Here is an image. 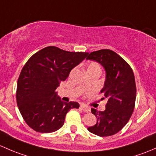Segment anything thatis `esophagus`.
I'll return each mask as SVG.
<instances>
[{
    "mask_svg": "<svg viewBox=\"0 0 156 156\" xmlns=\"http://www.w3.org/2000/svg\"><path fill=\"white\" fill-rule=\"evenodd\" d=\"M80 109L81 110H83V112H85V113H89L90 112V109L89 108V107H86V106H84V105H80Z\"/></svg>",
    "mask_w": 156,
    "mask_h": 156,
    "instance_id": "obj_1",
    "label": "esophagus"
}]
</instances>
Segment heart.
<instances>
[{"label":"heart","instance_id":"obj_1","mask_svg":"<svg viewBox=\"0 0 156 156\" xmlns=\"http://www.w3.org/2000/svg\"><path fill=\"white\" fill-rule=\"evenodd\" d=\"M97 69L101 70L100 65H99L98 63H96V62H91V63L89 64V66H88V70H97Z\"/></svg>","mask_w":156,"mask_h":156}]
</instances>
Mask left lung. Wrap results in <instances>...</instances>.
I'll use <instances>...</instances> for the list:
<instances>
[{
  "label": "left lung",
  "instance_id": "obj_1",
  "mask_svg": "<svg viewBox=\"0 0 156 156\" xmlns=\"http://www.w3.org/2000/svg\"><path fill=\"white\" fill-rule=\"evenodd\" d=\"M86 59L104 67L106 80L101 93L104 94L102 99L107 100L104 111L91 108L98 120L88 130L100 137L113 135L128 123L134 111L137 91L134 73L126 61L110 49L91 52Z\"/></svg>",
  "mask_w": 156,
  "mask_h": 156
}]
</instances>
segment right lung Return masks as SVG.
<instances>
[{
	"label": "right lung",
	"instance_id": "1",
	"mask_svg": "<svg viewBox=\"0 0 156 156\" xmlns=\"http://www.w3.org/2000/svg\"><path fill=\"white\" fill-rule=\"evenodd\" d=\"M87 55L50 46L28 59L17 82L16 101L30 128L41 133L54 132L63 126L70 109L80 107L77 102L62 101L55 90Z\"/></svg>",
	"mask_w": 156,
	"mask_h": 156
}]
</instances>
